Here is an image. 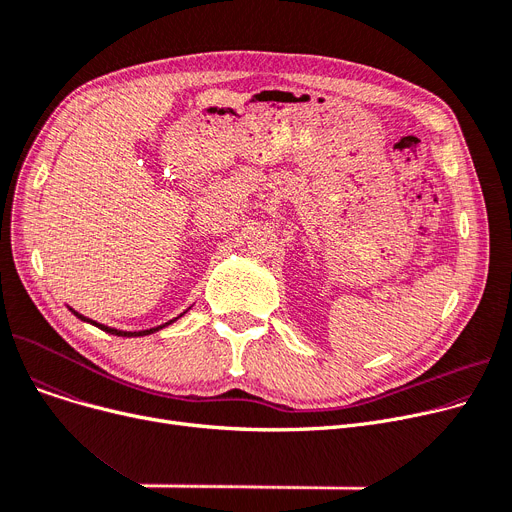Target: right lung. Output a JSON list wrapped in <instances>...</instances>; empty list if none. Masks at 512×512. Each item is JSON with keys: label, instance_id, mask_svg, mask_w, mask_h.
<instances>
[{"label": "right lung", "instance_id": "1", "mask_svg": "<svg viewBox=\"0 0 512 512\" xmlns=\"http://www.w3.org/2000/svg\"><path fill=\"white\" fill-rule=\"evenodd\" d=\"M191 309V307H188ZM186 309V311H188ZM80 321H87V324H93V326H97L99 330H103V332H107V334H114V336H126V338H137V336H149V334H153V332H159L161 328H166V326H170V324H174V321L178 319V317H182L184 313H180L178 317H174V319H170V321H166V324H161V326H157V328H149V330H141V332H124V330H116V328H110V326H103V324H97V321H93V319H89V317H85V315H80L78 311H74V309H70Z\"/></svg>", "mask_w": 512, "mask_h": 512}]
</instances>
